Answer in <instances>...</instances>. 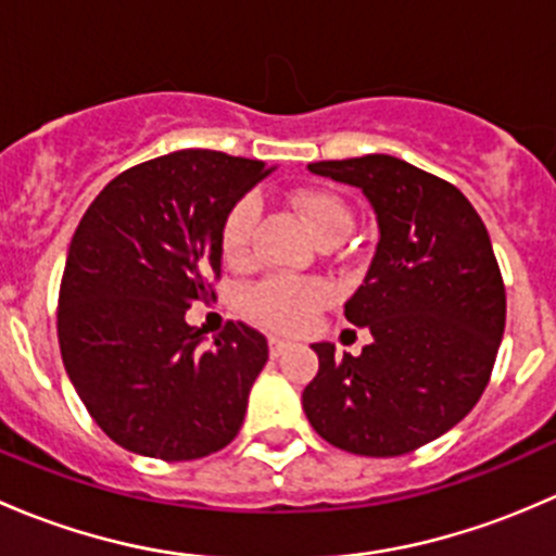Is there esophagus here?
Segmentation results:
<instances>
[{"mask_svg": "<svg viewBox=\"0 0 556 556\" xmlns=\"http://www.w3.org/2000/svg\"><path fill=\"white\" fill-rule=\"evenodd\" d=\"M288 346H290L288 341L279 339V336H271V339H268V352H271V357H279L285 350H288Z\"/></svg>", "mask_w": 556, "mask_h": 556, "instance_id": "1", "label": "esophagus"}]
</instances>
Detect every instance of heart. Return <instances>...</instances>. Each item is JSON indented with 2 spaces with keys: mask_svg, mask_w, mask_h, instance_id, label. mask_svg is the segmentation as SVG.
<instances>
[{
  "mask_svg": "<svg viewBox=\"0 0 556 556\" xmlns=\"http://www.w3.org/2000/svg\"><path fill=\"white\" fill-rule=\"evenodd\" d=\"M301 220L312 231L317 242L328 237H346L352 217L344 201L325 190H304L293 199ZM261 201L255 195H244L228 210L223 220L220 247L228 263H244L252 250V233H255ZM330 288L317 279H293V277H268L255 288L244 290L242 309L247 317L257 319L261 325L279 330H299L312 323V317L328 304Z\"/></svg>",
  "mask_w": 556,
  "mask_h": 556,
  "instance_id": "b5f03b06",
  "label": "heart"
}]
</instances>
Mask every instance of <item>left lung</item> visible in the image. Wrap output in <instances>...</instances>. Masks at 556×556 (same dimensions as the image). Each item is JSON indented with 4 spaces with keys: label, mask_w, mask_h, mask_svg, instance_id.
I'll list each match as a JSON object with an SVG mask.
<instances>
[{
    "label": "left lung",
    "mask_w": 556,
    "mask_h": 556,
    "mask_svg": "<svg viewBox=\"0 0 556 556\" xmlns=\"http://www.w3.org/2000/svg\"><path fill=\"white\" fill-rule=\"evenodd\" d=\"M312 174L361 188L379 242L344 317L368 328L361 355L312 344L317 377L301 403L328 444L397 457L452 430L484 392L506 328L490 233L446 179L395 155L317 161Z\"/></svg>",
    "instance_id": "8db88e82"
}]
</instances>
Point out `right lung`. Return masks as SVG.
I'll return each instance as SVG.
<instances>
[{
  "instance_id": "right-lung-1",
  "label": "right lung",
  "mask_w": 556,
  "mask_h": 556,
  "mask_svg": "<svg viewBox=\"0 0 556 556\" xmlns=\"http://www.w3.org/2000/svg\"><path fill=\"white\" fill-rule=\"evenodd\" d=\"M274 172L215 150H177L117 174L83 215L59 293L64 368L115 444L199 459L237 439L268 361L266 336L228 323L215 344L185 323L220 277L228 210Z\"/></svg>"
}]
</instances>
